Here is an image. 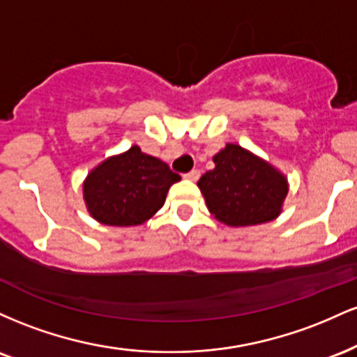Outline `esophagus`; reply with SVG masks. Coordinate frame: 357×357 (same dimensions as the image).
<instances>
[{
    "mask_svg": "<svg viewBox=\"0 0 357 357\" xmlns=\"http://www.w3.org/2000/svg\"><path fill=\"white\" fill-rule=\"evenodd\" d=\"M184 178L190 179V181H198V179H199V171L198 169H192L188 174H184Z\"/></svg>",
    "mask_w": 357,
    "mask_h": 357,
    "instance_id": "34e87169",
    "label": "esophagus"
}]
</instances>
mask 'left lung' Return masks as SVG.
I'll return each instance as SVG.
<instances>
[{
    "label": "left lung",
    "instance_id": "left-lung-1",
    "mask_svg": "<svg viewBox=\"0 0 357 357\" xmlns=\"http://www.w3.org/2000/svg\"><path fill=\"white\" fill-rule=\"evenodd\" d=\"M213 161L215 169L206 171L198 186L216 220L250 227L277 218L289 191L277 169L236 144H227Z\"/></svg>",
    "mask_w": 357,
    "mask_h": 357
}]
</instances>
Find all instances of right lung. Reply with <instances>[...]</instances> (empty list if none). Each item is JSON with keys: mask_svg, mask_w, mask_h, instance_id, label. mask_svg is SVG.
Wrapping results in <instances>:
<instances>
[{"mask_svg": "<svg viewBox=\"0 0 357 357\" xmlns=\"http://www.w3.org/2000/svg\"><path fill=\"white\" fill-rule=\"evenodd\" d=\"M181 176L137 146L97 166L84 184L90 215L110 227H136L165 204L167 190Z\"/></svg>", "mask_w": 357, "mask_h": 357, "instance_id": "right-lung-1", "label": "right lung"}]
</instances>
